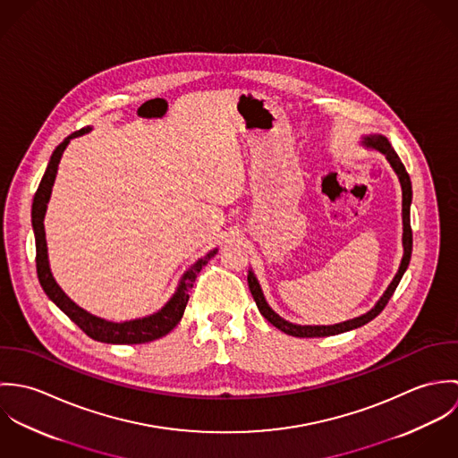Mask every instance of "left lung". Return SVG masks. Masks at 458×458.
Segmentation results:
<instances>
[{
  "label": "left lung",
  "instance_id": "8db88e82",
  "mask_svg": "<svg viewBox=\"0 0 458 458\" xmlns=\"http://www.w3.org/2000/svg\"><path fill=\"white\" fill-rule=\"evenodd\" d=\"M365 144H369V146H372V148H376V149H379L381 153L386 155V158L390 160V164H392V167L394 169V173L398 174L400 183H402L403 258H402V262H400L398 273L394 275V278H393L390 287L386 289L385 296H383V298L377 301V305H376L370 312H367L365 316L356 318V319H351V321H345V323H340V325H335V327H298V325H291V323L284 321L282 318H278V316L267 307V303H266V300H264V296H262L261 287H259V284H258L254 273L250 271L249 276H247V280H249V287H250V293H252V296H254V300H256V303H258L259 312L267 319V323H271L273 327H278L280 331H284V333H287V335H291V336H300V338H305V336H307V338H312V336H329V335H338V333H344V331H349V329H354V327H363V325L370 323V321L376 319V318L385 310V307L388 305V301H390V298H392L393 293H394V289H396V285H398V282H400V278H402V275H403V271L407 269L409 261H411V252H412V231H411V218H409V206H411L412 191H411L409 174H407L403 164L400 162L398 155L394 153V149H393L392 144L388 142L386 137H383V135H369V137L365 139Z\"/></svg>",
  "mask_w": 458,
  "mask_h": 458
}]
</instances>
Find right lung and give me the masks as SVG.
I'll return each instance as SVG.
<instances>
[{"label": "right lung", "mask_w": 458, "mask_h": 458, "mask_svg": "<svg viewBox=\"0 0 458 458\" xmlns=\"http://www.w3.org/2000/svg\"><path fill=\"white\" fill-rule=\"evenodd\" d=\"M89 131V127L81 129V131H73L66 137L65 140L53 151V157L49 160V165L46 169V174L35 192L33 197V206H31V222H33V231H35V245H37V275H38V282L42 285V289L46 291V294L65 312L68 319L72 323H75L81 327L89 338L98 340V342H106V344H144V342H151L157 340L164 335H167L173 327L180 323V319L183 318L185 307L189 303L191 298V289L194 287L196 276L199 271L202 269L204 264L216 254V250L206 254L202 259L199 261L185 273L176 294L171 298V301L157 314L144 318V319H135L129 323H109L104 319H98L91 314H88L86 310H82L81 307H77L65 293L60 289V285L55 282L51 269H49V261H47V243H46V231H44V215H46V208H47V200L51 197V189L56 178V171H58V164L60 158L64 155V149L66 144L70 142V139L82 135Z\"/></svg>", "instance_id": "add662e5"}]
</instances>
